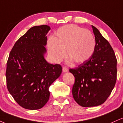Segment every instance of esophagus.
Segmentation results:
<instances>
[{
    "label": "esophagus",
    "mask_w": 123,
    "mask_h": 123,
    "mask_svg": "<svg viewBox=\"0 0 123 123\" xmlns=\"http://www.w3.org/2000/svg\"><path fill=\"white\" fill-rule=\"evenodd\" d=\"M62 70L63 72H68L69 69L67 67H66V66H63L62 68Z\"/></svg>",
    "instance_id": "34e87169"
}]
</instances>
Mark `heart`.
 I'll return each instance as SVG.
<instances>
[{"label":"heart","instance_id":"obj_1","mask_svg":"<svg viewBox=\"0 0 123 123\" xmlns=\"http://www.w3.org/2000/svg\"><path fill=\"white\" fill-rule=\"evenodd\" d=\"M95 40L90 31L76 25H64L59 28L48 42V50L54 61L58 62L64 57L80 63L88 60L94 53Z\"/></svg>","mask_w":123,"mask_h":123}]
</instances>
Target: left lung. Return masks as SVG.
<instances>
[{
    "label": "left lung",
    "mask_w": 123,
    "mask_h": 123,
    "mask_svg": "<svg viewBox=\"0 0 123 123\" xmlns=\"http://www.w3.org/2000/svg\"><path fill=\"white\" fill-rule=\"evenodd\" d=\"M95 47L90 58L70 69L75 80L72 88L74 99L83 107L101 105L106 101L117 80V59L108 41L92 26Z\"/></svg>",
    "instance_id": "1"
}]
</instances>
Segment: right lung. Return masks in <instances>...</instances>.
Here are the masks:
<instances>
[{"label":"right lung","mask_w":123,"mask_h":123,"mask_svg":"<svg viewBox=\"0 0 123 123\" xmlns=\"http://www.w3.org/2000/svg\"><path fill=\"white\" fill-rule=\"evenodd\" d=\"M50 30L46 25L30 28L15 42L7 62L8 91L26 109H39L46 105L50 97L49 87L62 70L60 64H50L44 58Z\"/></svg>","instance_id":"add662e5"}]
</instances>
